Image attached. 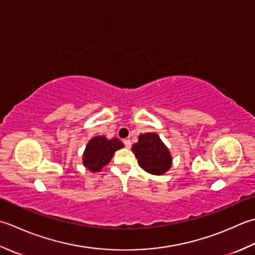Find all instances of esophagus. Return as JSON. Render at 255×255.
<instances>
[{
	"instance_id": "esophagus-1",
	"label": "esophagus",
	"mask_w": 255,
	"mask_h": 255,
	"mask_svg": "<svg viewBox=\"0 0 255 255\" xmlns=\"http://www.w3.org/2000/svg\"><path fill=\"white\" fill-rule=\"evenodd\" d=\"M124 143H125V147L128 148V149L131 147V141L129 140V139H125V140H124Z\"/></svg>"
}]
</instances>
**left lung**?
<instances>
[{"mask_svg":"<svg viewBox=\"0 0 255 255\" xmlns=\"http://www.w3.org/2000/svg\"><path fill=\"white\" fill-rule=\"evenodd\" d=\"M131 150L144 171L161 176L171 168L172 157L156 132L140 133Z\"/></svg>","mask_w":255,"mask_h":255,"instance_id":"obj_1","label":"left lung"}]
</instances>
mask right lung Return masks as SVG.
I'll list each match as a JSON object with an SVG mask.
<instances>
[{"instance_id":"obj_1","label":"right lung","mask_w":255,"mask_h":255,"mask_svg":"<svg viewBox=\"0 0 255 255\" xmlns=\"http://www.w3.org/2000/svg\"><path fill=\"white\" fill-rule=\"evenodd\" d=\"M124 143L118 138L107 139L96 136L88 141L83 154V163L89 171L98 172L111 162L115 151L122 149Z\"/></svg>"}]
</instances>
